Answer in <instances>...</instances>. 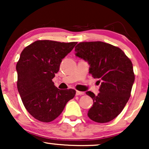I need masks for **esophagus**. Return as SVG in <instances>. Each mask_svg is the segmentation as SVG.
Instances as JSON below:
<instances>
[{
	"label": "esophagus",
	"mask_w": 149,
	"mask_h": 149,
	"mask_svg": "<svg viewBox=\"0 0 149 149\" xmlns=\"http://www.w3.org/2000/svg\"><path fill=\"white\" fill-rule=\"evenodd\" d=\"M85 94L84 92H80V91H76V95H83Z\"/></svg>",
	"instance_id": "obj_1"
}]
</instances>
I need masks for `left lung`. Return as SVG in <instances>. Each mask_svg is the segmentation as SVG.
<instances>
[{
    "instance_id": "left-lung-1",
    "label": "left lung",
    "mask_w": 149,
    "mask_h": 149,
    "mask_svg": "<svg viewBox=\"0 0 149 149\" xmlns=\"http://www.w3.org/2000/svg\"><path fill=\"white\" fill-rule=\"evenodd\" d=\"M75 51L76 57L88 61L92 77L101 82L97 95L86 92L93 100L88 117L100 123L112 120L130 97L134 82L132 63L122 49L104 42H80Z\"/></svg>"
}]
</instances>
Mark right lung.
I'll use <instances>...</instances> for the list:
<instances>
[{
  "label": "right lung",
  "mask_w": 149,
  "mask_h": 149,
  "mask_svg": "<svg viewBox=\"0 0 149 149\" xmlns=\"http://www.w3.org/2000/svg\"><path fill=\"white\" fill-rule=\"evenodd\" d=\"M76 44L37 40L20 54L16 66L18 92L27 111L38 120H54L76 95L72 89H58L52 79L59 71L61 60Z\"/></svg>",
  "instance_id": "add662e5"
}]
</instances>
